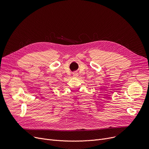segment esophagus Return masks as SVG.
I'll list each match as a JSON object with an SVG mask.
<instances>
[{"mask_svg": "<svg viewBox=\"0 0 149 149\" xmlns=\"http://www.w3.org/2000/svg\"><path fill=\"white\" fill-rule=\"evenodd\" d=\"M78 74L77 73H73V77H78Z\"/></svg>", "mask_w": 149, "mask_h": 149, "instance_id": "esophagus-1", "label": "esophagus"}]
</instances>
